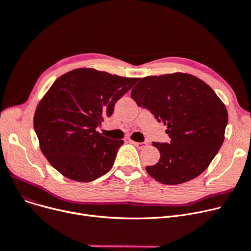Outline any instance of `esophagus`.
I'll list each match as a JSON object with an SVG mask.
<instances>
[{"instance_id":"obj_1","label":"esophagus","mask_w":251,"mask_h":251,"mask_svg":"<svg viewBox=\"0 0 251 251\" xmlns=\"http://www.w3.org/2000/svg\"><path fill=\"white\" fill-rule=\"evenodd\" d=\"M132 143H134V145L139 149H144L147 146H148V144H147L146 142H141V143L140 142H132Z\"/></svg>"}]
</instances>
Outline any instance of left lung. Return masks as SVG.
I'll return each instance as SVG.
<instances>
[{"mask_svg": "<svg viewBox=\"0 0 251 251\" xmlns=\"http://www.w3.org/2000/svg\"><path fill=\"white\" fill-rule=\"evenodd\" d=\"M131 98L167 126L170 143H153L158 163L146 170L163 184H180L208 168L225 139L228 112L212 88L184 73L143 78Z\"/></svg>", "mask_w": 251, "mask_h": 251, "instance_id": "left-lung-1", "label": "left lung"}]
</instances>
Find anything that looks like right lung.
<instances>
[{
	"instance_id": "right-lung-1",
	"label": "right lung",
	"mask_w": 251,
	"mask_h": 251,
	"mask_svg": "<svg viewBox=\"0 0 251 251\" xmlns=\"http://www.w3.org/2000/svg\"><path fill=\"white\" fill-rule=\"evenodd\" d=\"M138 81L89 68L54 81L33 120L41 152L54 169L79 182L95 180L111 169L124 141L106 138L96 128Z\"/></svg>"
}]
</instances>
